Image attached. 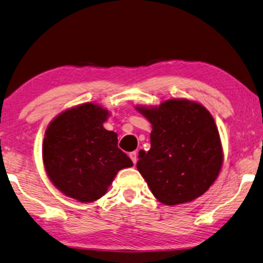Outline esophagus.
I'll list each match as a JSON object with an SVG mask.
<instances>
[{
	"label": "esophagus",
	"mask_w": 263,
	"mask_h": 263,
	"mask_svg": "<svg viewBox=\"0 0 263 263\" xmlns=\"http://www.w3.org/2000/svg\"><path fill=\"white\" fill-rule=\"evenodd\" d=\"M129 157H131L132 162H134V163L137 162V160H138V157H137V152H132V153H129Z\"/></svg>",
	"instance_id": "esophagus-1"
}]
</instances>
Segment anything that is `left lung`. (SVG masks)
I'll return each instance as SVG.
<instances>
[{"mask_svg": "<svg viewBox=\"0 0 263 263\" xmlns=\"http://www.w3.org/2000/svg\"><path fill=\"white\" fill-rule=\"evenodd\" d=\"M152 124L149 152H139L137 168L153 195L166 205L199 197L222 166V146L212 114L185 99L159 107H136Z\"/></svg>", "mask_w": 263, "mask_h": 263, "instance_id": "left-lung-1", "label": "left lung"}]
</instances>
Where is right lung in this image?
I'll return each instance as SVG.
<instances>
[{
  "mask_svg": "<svg viewBox=\"0 0 263 263\" xmlns=\"http://www.w3.org/2000/svg\"><path fill=\"white\" fill-rule=\"evenodd\" d=\"M109 111L84 103L59 114L44 135L43 163L49 179L82 203L106 194L122 168L134 166L118 148V135L103 127Z\"/></svg>",
  "mask_w": 263,
  "mask_h": 263,
  "instance_id": "add662e5",
  "label": "right lung"
}]
</instances>
